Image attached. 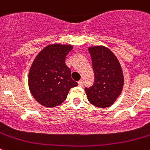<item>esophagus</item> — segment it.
Instances as JSON below:
<instances>
[{"mask_svg": "<svg viewBox=\"0 0 150 150\" xmlns=\"http://www.w3.org/2000/svg\"><path fill=\"white\" fill-rule=\"evenodd\" d=\"M78 85H79V87H83V82L82 81V80H79V81L78 82Z\"/></svg>", "mask_w": 150, "mask_h": 150, "instance_id": "esophagus-1", "label": "esophagus"}]
</instances>
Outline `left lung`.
<instances>
[{
    "instance_id": "obj_1",
    "label": "left lung",
    "mask_w": 150,
    "mask_h": 150,
    "mask_svg": "<svg viewBox=\"0 0 150 150\" xmlns=\"http://www.w3.org/2000/svg\"><path fill=\"white\" fill-rule=\"evenodd\" d=\"M95 82L85 88L88 101L100 108L112 105L121 94L124 83L121 65L110 50L103 46L88 48Z\"/></svg>"
}]
</instances>
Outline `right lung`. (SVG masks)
<instances>
[{
  "label": "right lung",
  "mask_w": 150,
  "mask_h": 150,
  "mask_svg": "<svg viewBox=\"0 0 150 150\" xmlns=\"http://www.w3.org/2000/svg\"><path fill=\"white\" fill-rule=\"evenodd\" d=\"M72 49L71 45H49L40 52L30 67L29 89L35 100L44 107L61 104L70 89L78 86L65 64L66 55Z\"/></svg>",
  "instance_id": "1"
}]
</instances>
